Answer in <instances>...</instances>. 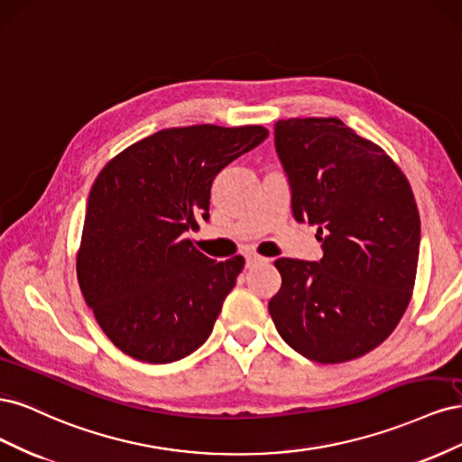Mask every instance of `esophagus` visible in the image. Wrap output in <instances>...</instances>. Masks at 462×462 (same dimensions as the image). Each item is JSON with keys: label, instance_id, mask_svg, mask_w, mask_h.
I'll return each mask as SVG.
<instances>
[{"label": "esophagus", "instance_id": "esophagus-1", "mask_svg": "<svg viewBox=\"0 0 462 462\" xmlns=\"http://www.w3.org/2000/svg\"><path fill=\"white\" fill-rule=\"evenodd\" d=\"M262 262H268V260L262 258V256H258V254H254V253H248V254H245V265H246V268H253V265L262 263Z\"/></svg>", "mask_w": 462, "mask_h": 462}]
</instances>
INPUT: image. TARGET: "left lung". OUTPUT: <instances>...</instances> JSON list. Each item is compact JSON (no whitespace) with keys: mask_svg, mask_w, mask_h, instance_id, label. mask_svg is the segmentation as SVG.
<instances>
[{"mask_svg":"<svg viewBox=\"0 0 462 462\" xmlns=\"http://www.w3.org/2000/svg\"><path fill=\"white\" fill-rule=\"evenodd\" d=\"M275 152L292 217L318 227L319 262L279 258L268 310L283 341L321 365L366 355L407 310L420 216L387 153L335 117L279 119Z\"/></svg>","mask_w":462,"mask_h":462,"instance_id":"1","label":"left lung"}]
</instances>
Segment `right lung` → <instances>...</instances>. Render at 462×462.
<instances>
[{
    "label": "right lung",
    "mask_w": 462,
    "mask_h": 462,
    "mask_svg": "<svg viewBox=\"0 0 462 462\" xmlns=\"http://www.w3.org/2000/svg\"><path fill=\"white\" fill-rule=\"evenodd\" d=\"M265 136L260 125L163 129L96 177L77 277L97 324L125 355L167 365L209 337L245 260L208 258L185 233L209 219L217 173Z\"/></svg>",
    "instance_id": "right-lung-1"
}]
</instances>
